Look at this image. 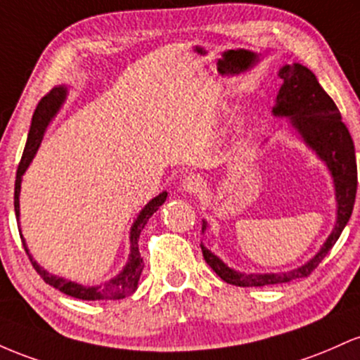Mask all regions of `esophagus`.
Masks as SVG:
<instances>
[{
	"instance_id": "esophagus-1",
	"label": "esophagus",
	"mask_w": 360,
	"mask_h": 360,
	"mask_svg": "<svg viewBox=\"0 0 360 360\" xmlns=\"http://www.w3.org/2000/svg\"><path fill=\"white\" fill-rule=\"evenodd\" d=\"M181 187H184L185 192L197 193L204 188V179L200 175H188L181 181Z\"/></svg>"
}]
</instances>
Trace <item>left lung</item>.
Listing matches in <instances>:
<instances>
[{"label":"left lung","mask_w":360,"mask_h":360,"mask_svg":"<svg viewBox=\"0 0 360 360\" xmlns=\"http://www.w3.org/2000/svg\"><path fill=\"white\" fill-rule=\"evenodd\" d=\"M278 76L282 86L277 95L274 115L289 117L292 126L316 155L325 161L332 173L337 192V224L320 252L306 265L284 274H240L224 265L214 253L200 245L204 260L224 282L240 288H260V285L284 284L296 278L308 277L320 262L328 255L352 216L357 193V161H355L354 141L349 129L342 122L340 110L330 95L318 83L316 76L302 64H285ZM205 229V223L202 231Z\"/></svg>","instance_id":"8db88e82"}]
</instances>
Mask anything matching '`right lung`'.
Masks as SVG:
<instances>
[{"instance_id": "right-lung-1", "label": "right lung", "mask_w": 360, "mask_h": 360, "mask_svg": "<svg viewBox=\"0 0 360 360\" xmlns=\"http://www.w3.org/2000/svg\"><path fill=\"white\" fill-rule=\"evenodd\" d=\"M64 98H66V88L58 86L52 88V90L47 93L46 96L40 98V102L35 108L34 117H32V126H30V132H28L27 137V144L25 149H23L22 160L18 163V169H17V180H15V214H20V204H18V195H20V184H22V175L25 173V169L30 165V161L34 160L35 153H37L40 141H42L44 131H46L47 124L52 117L56 115V112L59 110V107L63 105ZM167 192L160 193L158 197H155L143 211L139 212L137 219L134 221L131 229V255H129V262L127 265L124 267L122 272L119 276L110 278L108 282H105L102 285H93V288H84V285L75 284V282L66 281L63 277H56L52 274L46 272L40 265H37V262H34V258L30 257L28 253L25 241L22 240L23 248H25L28 258H30V264L34 265V269L37 270V274L44 278L46 284L52 285V288L59 289L60 292L68 294V296L76 297V300H83V301H102V300H122V297L131 296L132 292L137 289V282H139L141 272H143V258H141L139 253V234L144 229V226L149 221V217L153 216L156 211L160 209V205H163V202L167 200ZM22 236V234H20Z\"/></svg>"}]
</instances>
